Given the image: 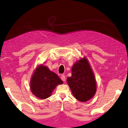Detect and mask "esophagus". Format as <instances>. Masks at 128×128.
Wrapping results in <instances>:
<instances>
[{
	"mask_svg": "<svg viewBox=\"0 0 128 128\" xmlns=\"http://www.w3.org/2000/svg\"><path fill=\"white\" fill-rule=\"evenodd\" d=\"M61 79H62V80L63 81V82L66 81V76H65V75H62V76H61Z\"/></svg>",
	"mask_w": 128,
	"mask_h": 128,
	"instance_id": "obj_1",
	"label": "esophagus"
}]
</instances>
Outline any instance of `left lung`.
Instances as JSON below:
<instances>
[{
	"label": "left lung",
	"mask_w": 128,
	"mask_h": 128,
	"mask_svg": "<svg viewBox=\"0 0 128 128\" xmlns=\"http://www.w3.org/2000/svg\"><path fill=\"white\" fill-rule=\"evenodd\" d=\"M67 82L73 96L79 101L86 102L92 98L96 90L94 75L86 57L78 61L72 69V76Z\"/></svg>",
	"instance_id": "8db88e82"
}]
</instances>
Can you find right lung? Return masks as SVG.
I'll return each instance as SVG.
<instances>
[{"label":"right lung","mask_w":128,"mask_h":128,"mask_svg":"<svg viewBox=\"0 0 128 128\" xmlns=\"http://www.w3.org/2000/svg\"><path fill=\"white\" fill-rule=\"evenodd\" d=\"M62 81L57 75L48 68L42 65L38 66L32 76L30 89L35 96L44 99L51 96L52 92Z\"/></svg>","instance_id":"1"}]
</instances>
